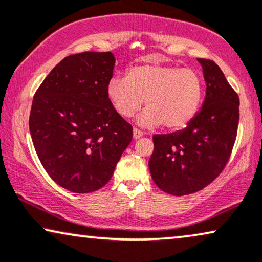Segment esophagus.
<instances>
[{
  "instance_id": "34e87169",
  "label": "esophagus",
  "mask_w": 262,
  "mask_h": 262,
  "mask_svg": "<svg viewBox=\"0 0 262 262\" xmlns=\"http://www.w3.org/2000/svg\"><path fill=\"white\" fill-rule=\"evenodd\" d=\"M142 135H144V133H142L141 130H139V129H137V128L133 129V138L134 139H140Z\"/></svg>"
}]
</instances>
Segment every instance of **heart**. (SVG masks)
Listing matches in <instances>:
<instances>
[{"label": "heart", "mask_w": 262, "mask_h": 262, "mask_svg": "<svg viewBox=\"0 0 262 262\" xmlns=\"http://www.w3.org/2000/svg\"><path fill=\"white\" fill-rule=\"evenodd\" d=\"M202 95L200 75L175 66H135L125 78L115 76L106 85V98L122 117H133L145 100L146 109L137 122L149 129L162 124L169 130L184 128L196 115Z\"/></svg>", "instance_id": "b5f03b06"}]
</instances>
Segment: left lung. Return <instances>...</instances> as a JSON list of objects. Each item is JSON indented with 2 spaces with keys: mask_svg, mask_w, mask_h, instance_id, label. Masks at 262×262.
Segmentation results:
<instances>
[{
  "mask_svg": "<svg viewBox=\"0 0 262 262\" xmlns=\"http://www.w3.org/2000/svg\"><path fill=\"white\" fill-rule=\"evenodd\" d=\"M198 61L206 82L200 111L182 130L155 135L148 162L155 183L176 196L201 190L223 171L238 127V96L213 61Z\"/></svg>",
  "mask_w": 262,
  "mask_h": 262,
  "instance_id": "1",
  "label": "left lung"
}]
</instances>
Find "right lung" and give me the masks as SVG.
Segmentation results:
<instances>
[{
  "label": "right lung",
  "instance_id": "1",
  "mask_svg": "<svg viewBox=\"0 0 262 262\" xmlns=\"http://www.w3.org/2000/svg\"><path fill=\"white\" fill-rule=\"evenodd\" d=\"M116 63L111 52L62 60L33 97L30 132L45 171L58 186L85 194L105 186L133 128L106 98Z\"/></svg>",
  "mask_w": 262,
  "mask_h": 262
}]
</instances>
